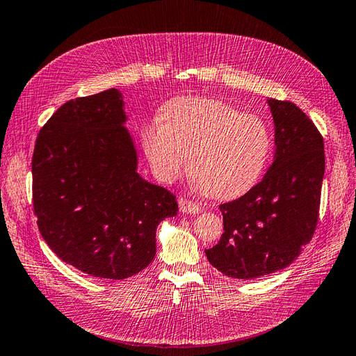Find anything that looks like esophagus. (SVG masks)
<instances>
[{
	"mask_svg": "<svg viewBox=\"0 0 356 356\" xmlns=\"http://www.w3.org/2000/svg\"><path fill=\"white\" fill-rule=\"evenodd\" d=\"M179 209L181 212H185V213H197V212H200V208H198V204L191 202V200H188V198H185V197H180L179 198Z\"/></svg>",
	"mask_w": 356,
	"mask_h": 356,
	"instance_id": "esophagus-1",
	"label": "esophagus"
}]
</instances>
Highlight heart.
<instances>
[{
    "instance_id": "obj_1",
    "label": "heart",
    "mask_w": 356,
    "mask_h": 356,
    "mask_svg": "<svg viewBox=\"0 0 356 356\" xmlns=\"http://www.w3.org/2000/svg\"><path fill=\"white\" fill-rule=\"evenodd\" d=\"M140 143L154 176L172 181L189 171L198 188L216 198L250 189L266 170L271 134L250 113L211 98H176L163 107L162 121L140 130Z\"/></svg>"
}]
</instances>
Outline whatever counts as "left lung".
Listing matches in <instances>:
<instances>
[{
  "instance_id": "obj_1",
  "label": "left lung",
  "mask_w": 356,
  "mask_h": 356,
  "mask_svg": "<svg viewBox=\"0 0 356 356\" xmlns=\"http://www.w3.org/2000/svg\"><path fill=\"white\" fill-rule=\"evenodd\" d=\"M275 161L249 193L220 204L222 232L206 250L222 275L254 279L290 266L316 232L325 144L314 122L291 102L270 98Z\"/></svg>"
}]
</instances>
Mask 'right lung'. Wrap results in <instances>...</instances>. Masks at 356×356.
<instances>
[{"label": "right lung", "instance_id": "1", "mask_svg": "<svg viewBox=\"0 0 356 356\" xmlns=\"http://www.w3.org/2000/svg\"><path fill=\"white\" fill-rule=\"evenodd\" d=\"M118 89L70 100L40 129L31 159L39 232L86 275L127 279L156 254V229L176 197L138 175Z\"/></svg>", "mask_w": 356, "mask_h": 356}]
</instances>
